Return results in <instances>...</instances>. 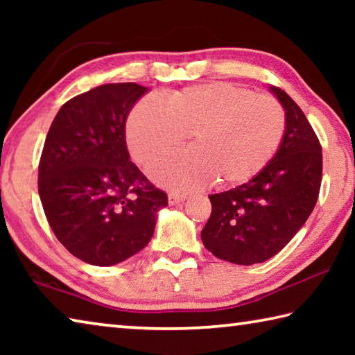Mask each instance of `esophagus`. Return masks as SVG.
Listing matches in <instances>:
<instances>
[{
  "instance_id": "esophagus-1",
  "label": "esophagus",
  "mask_w": 355,
  "mask_h": 355,
  "mask_svg": "<svg viewBox=\"0 0 355 355\" xmlns=\"http://www.w3.org/2000/svg\"><path fill=\"white\" fill-rule=\"evenodd\" d=\"M186 199V194L183 192H169V203L171 205H177V203L183 202Z\"/></svg>"
}]
</instances>
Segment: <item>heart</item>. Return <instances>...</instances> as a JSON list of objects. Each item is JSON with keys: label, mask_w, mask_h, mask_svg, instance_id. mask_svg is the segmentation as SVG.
<instances>
[{"label": "heart", "mask_w": 355, "mask_h": 355, "mask_svg": "<svg viewBox=\"0 0 355 355\" xmlns=\"http://www.w3.org/2000/svg\"><path fill=\"white\" fill-rule=\"evenodd\" d=\"M286 130L277 100L227 83H209L167 94L161 107L137 101L125 136L137 164L150 167L191 136L192 148L156 164L150 173L172 189L248 183L277 153Z\"/></svg>", "instance_id": "obj_1"}]
</instances>
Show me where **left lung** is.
<instances>
[{
  "label": "left lung",
  "mask_w": 355,
  "mask_h": 355,
  "mask_svg": "<svg viewBox=\"0 0 355 355\" xmlns=\"http://www.w3.org/2000/svg\"><path fill=\"white\" fill-rule=\"evenodd\" d=\"M285 110L286 130L274 158L257 177L209 196L203 245L220 260L263 263L291 241L313 211L322 178V147L302 110L271 87Z\"/></svg>",
  "instance_id": "8db88e82"
}]
</instances>
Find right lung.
Segmentation results:
<instances>
[{"mask_svg":"<svg viewBox=\"0 0 355 355\" xmlns=\"http://www.w3.org/2000/svg\"><path fill=\"white\" fill-rule=\"evenodd\" d=\"M147 92L136 83L103 84L64 103L39 163V196L53 233L71 255L112 266L153 236L167 194L130 161L125 120Z\"/></svg>","mask_w":355,"mask_h":355,"instance_id":"1","label":"right lung"}]
</instances>
